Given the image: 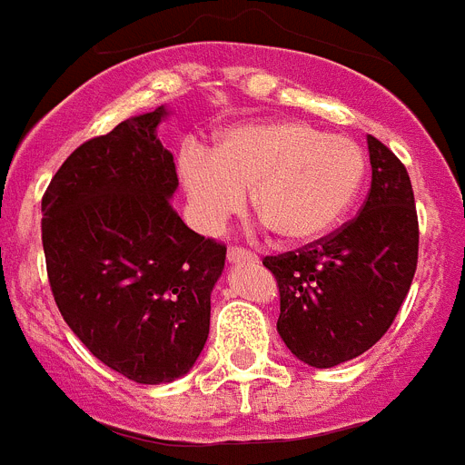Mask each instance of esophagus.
Listing matches in <instances>:
<instances>
[{"mask_svg":"<svg viewBox=\"0 0 465 465\" xmlns=\"http://www.w3.org/2000/svg\"><path fill=\"white\" fill-rule=\"evenodd\" d=\"M228 262H232V265H240V262H258V256L252 252H244V249H240V246H232V249H228Z\"/></svg>","mask_w":465,"mask_h":465,"instance_id":"esophagus-1","label":"esophagus"}]
</instances>
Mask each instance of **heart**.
<instances>
[{"label": "heart", "instance_id": "b5f03b06", "mask_svg": "<svg viewBox=\"0 0 465 465\" xmlns=\"http://www.w3.org/2000/svg\"><path fill=\"white\" fill-rule=\"evenodd\" d=\"M176 170L188 219L204 235L240 213L252 191L253 212L283 244H307L354 207L368 165L354 139L295 118H265L221 130L212 151L188 143Z\"/></svg>", "mask_w": 465, "mask_h": 465}]
</instances>
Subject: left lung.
Listing matches in <instances>:
<instances>
[{
	"instance_id": "obj_1",
	"label": "left lung",
	"mask_w": 465,
	"mask_h": 465,
	"mask_svg": "<svg viewBox=\"0 0 465 465\" xmlns=\"http://www.w3.org/2000/svg\"><path fill=\"white\" fill-rule=\"evenodd\" d=\"M372 183L354 221L262 265L279 286L277 331L291 354L332 368L389 331L417 270L419 223L405 165L368 134Z\"/></svg>"
}]
</instances>
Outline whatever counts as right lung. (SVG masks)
<instances>
[{
	"label": "right lung",
	"mask_w": 465,
	"mask_h": 465,
	"mask_svg": "<svg viewBox=\"0 0 465 465\" xmlns=\"http://www.w3.org/2000/svg\"><path fill=\"white\" fill-rule=\"evenodd\" d=\"M167 106L81 143L41 200V242L57 310L94 359L137 384L195 365L209 335L225 246L172 207L174 158L160 143Z\"/></svg>",
	"instance_id": "add662e5"
}]
</instances>
